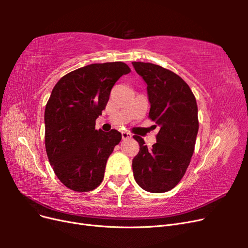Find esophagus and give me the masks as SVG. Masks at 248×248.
I'll return each mask as SVG.
<instances>
[{
    "instance_id": "obj_1",
    "label": "esophagus",
    "mask_w": 248,
    "mask_h": 248,
    "mask_svg": "<svg viewBox=\"0 0 248 248\" xmlns=\"http://www.w3.org/2000/svg\"><path fill=\"white\" fill-rule=\"evenodd\" d=\"M131 138H132V134L130 132H127V131L122 132V140H128Z\"/></svg>"
}]
</instances>
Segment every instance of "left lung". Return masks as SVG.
<instances>
[{
	"label": "left lung",
	"instance_id": "obj_1",
	"mask_svg": "<svg viewBox=\"0 0 248 248\" xmlns=\"http://www.w3.org/2000/svg\"><path fill=\"white\" fill-rule=\"evenodd\" d=\"M132 65L147 84L149 117L159 126L151 150L140 137H133L140 144L132 160L133 177L146 191L167 192L183 178L194 151L199 131L196 97L172 71L152 63Z\"/></svg>",
	"mask_w": 248,
	"mask_h": 248
}]
</instances>
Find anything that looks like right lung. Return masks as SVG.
Wrapping results in <instances>:
<instances>
[{
  "label": "right lung",
  "mask_w": 248,
  "mask_h": 248,
  "mask_svg": "<svg viewBox=\"0 0 248 248\" xmlns=\"http://www.w3.org/2000/svg\"><path fill=\"white\" fill-rule=\"evenodd\" d=\"M130 68L122 62L91 64L66 74L54 87L44 111L46 149L56 176L78 192L102 182L107 161L122 139L116 129H95L111 88Z\"/></svg>",
  "instance_id": "right-lung-1"
}]
</instances>
